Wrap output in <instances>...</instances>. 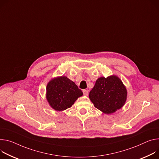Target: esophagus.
Wrapping results in <instances>:
<instances>
[{
  "label": "esophagus",
  "mask_w": 159,
  "mask_h": 159,
  "mask_svg": "<svg viewBox=\"0 0 159 159\" xmlns=\"http://www.w3.org/2000/svg\"><path fill=\"white\" fill-rule=\"evenodd\" d=\"M83 93H84V95H85V96H88V94H89V92H88V90H85V89H84V90H83Z\"/></svg>",
  "instance_id": "obj_1"
}]
</instances>
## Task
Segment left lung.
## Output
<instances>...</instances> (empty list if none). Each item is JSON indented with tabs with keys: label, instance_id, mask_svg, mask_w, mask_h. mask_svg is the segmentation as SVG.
<instances>
[{
	"label": "left lung",
	"instance_id": "1",
	"mask_svg": "<svg viewBox=\"0 0 159 159\" xmlns=\"http://www.w3.org/2000/svg\"><path fill=\"white\" fill-rule=\"evenodd\" d=\"M127 96L125 86L115 75L98 78L89 94L94 106L105 114H111L122 108Z\"/></svg>",
	"mask_w": 159,
	"mask_h": 159
}]
</instances>
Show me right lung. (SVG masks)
Masks as SVG:
<instances>
[{"mask_svg":"<svg viewBox=\"0 0 159 159\" xmlns=\"http://www.w3.org/2000/svg\"><path fill=\"white\" fill-rule=\"evenodd\" d=\"M82 95L75 83L66 76L52 79L46 86V99L49 106L57 111L70 108Z\"/></svg>","mask_w":159,"mask_h":159,"instance_id":"right-lung-1","label":"right lung"}]
</instances>
